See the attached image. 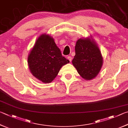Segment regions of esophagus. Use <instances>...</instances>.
<instances>
[{
  "mask_svg": "<svg viewBox=\"0 0 128 128\" xmlns=\"http://www.w3.org/2000/svg\"><path fill=\"white\" fill-rule=\"evenodd\" d=\"M67 59H68L69 60V62H70L72 61V57L70 56H67Z\"/></svg>",
  "mask_w": 128,
  "mask_h": 128,
  "instance_id": "1",
  "label": "esophagus"
}]
</instances>
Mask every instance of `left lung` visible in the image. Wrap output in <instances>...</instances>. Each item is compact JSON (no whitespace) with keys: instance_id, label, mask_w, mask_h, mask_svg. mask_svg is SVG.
<instances>
[{"instance_id":"1","label":"left lung","mask_w":128,"mask_h":128,"mask_svg":"<svg viewBox=\"0 0 128 128\" xmlns=\"http://www.w3.org/2000/svg\"><path fill=\"white\" fill-rule=\"evenodd\" d=\"M72 63L79 74L86 80L96 77L103 64V58L96 42L90 38H80L75 46Z\"/></svg>"}]
</instances>
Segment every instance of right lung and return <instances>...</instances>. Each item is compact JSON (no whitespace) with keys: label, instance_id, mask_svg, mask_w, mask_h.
I'll return each mask as SVG.
<instances>
[{"label":"right lung","instance_id":"right-lung-1","mask_svg":"<svg viewBox=\"0 0 128 128\" xmlns=\"http://www.w3.org/2000/svg\"><path fill=\"white\" fill-rule=\"evenodd\" d=\"M69 62V60L62 56L53 38L46 34L39 36L28 56L32 74L46 83L52 82L62 66Z\"/></svg>","mask_w":128,"mask_h":128}]
</instances>
